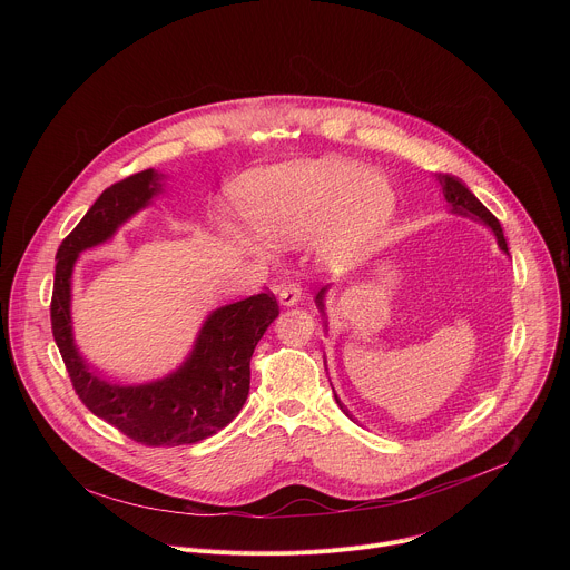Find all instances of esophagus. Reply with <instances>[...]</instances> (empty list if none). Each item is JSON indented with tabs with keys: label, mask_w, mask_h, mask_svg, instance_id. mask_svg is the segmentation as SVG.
Wrapping results in <instances>:
<instances>
[{
	"label": "esophagus",
	"mask_w": 570,
	"mask_h": 570,
	"mask_svg": "<svg viewBox=\"0 0 570 570\" xmlns=\"http://www.w3.org/2000/svg\"><path fill=\"white\" fill-rule=\"evenodd\" d=\"M302 297V288L297 284H282L279 286V304L282 306H295Z\"/></svg>",
	"instance_id": "1"
}]
</instances>
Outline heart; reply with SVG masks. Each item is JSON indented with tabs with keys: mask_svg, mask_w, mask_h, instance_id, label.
I'll use <instances>...</instances> for the list:
<instances>
[{
	"mask_svg": "<svg viewBox=\"0 0 570 570\" xmlns=\"http://www.w3.org/2000/svg\"><path fill=\"white\" fill-rule=\"evenodd\" d=\"M234 200L243 218L263 234L229 227L236 246L268 257L266 237L277 246L311 238L313 259L330 271L361 264L387 232L396 205L385 178L338 157L248 174L236 183Z\"/></svg>",
	"mask_w": 570,
	"mask_h": 570,
	"instance_id": "1",
	"label": "heart"
}]
</instances>
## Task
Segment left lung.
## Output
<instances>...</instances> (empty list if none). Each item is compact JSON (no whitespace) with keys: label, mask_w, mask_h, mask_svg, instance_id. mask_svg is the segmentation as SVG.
<instances>
[{"label":"left lung","mask_w":570,"mask_h":570,"mask_svg":"<svg viewBox=\"0 0 570 570\" xmlns=\"http://www.w3.org/2000/svg\"><path fill=\"white\" fill-rule=\"evenodd\" d=\"M438 183H440V187H442V194H444V200H446V207L451 209V214L469 216V218H473V220H480L484 227H490L492 234L497 236L499 248H501L505 255H510L508 240H505V234H503L501 223L497 220V216H494L490 209H487V207L469 191V187H466L462 180H458L455 176H446V174H438ZM327 288H330V286L320 288V293L315 295V304H317L320 313H324V295H327ZM324 327H327V324H324ZM336 403L341 405V411L347 415L345 405L341 403L338 394H336Z\"/></svg>","instance_id":"left-lung-1"}]
</instances>
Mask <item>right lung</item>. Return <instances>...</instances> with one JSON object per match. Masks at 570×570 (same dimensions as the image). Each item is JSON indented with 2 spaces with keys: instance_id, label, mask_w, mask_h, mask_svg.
Listing matches in <instances>:
<instances>
[{
  "instance_id": "1",
  "label": "right lung",
  "mask_w": 570,
  "mask_h": 570,
  "mask_svg": "<svg viewBox=\"0 0 570 570\" xmlns=\"http://www.w3.org/2000/svg\"><path fill=\"white\" fill-rule=\"evenodd\" d=\"M161 180L165 174L146 169L108 187L60 243L51 330L76 394L97 417L146 446H180L212 438L238 415L250 392L253 352L279 315V306L268 293L218 306L205 317L189 356L161 379L124 385L90 370L73 343V266L80 253L110 240L165 191Z\"/></svg>"
}]
</instances>
